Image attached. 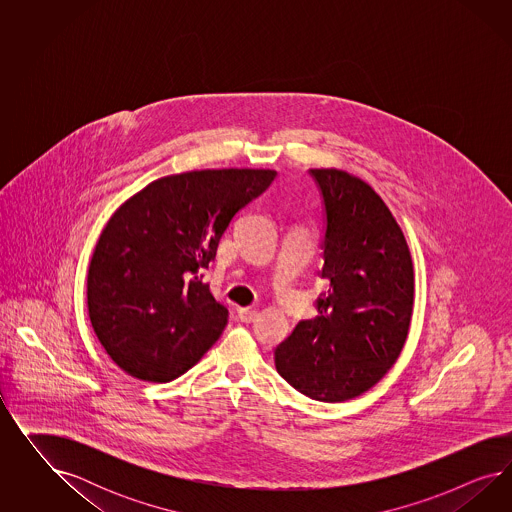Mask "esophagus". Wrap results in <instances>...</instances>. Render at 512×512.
Returning a JSON list of instances; mask_svg holds the SVG:
<instances>
[{
    "label": "esophagus",
    "instance_id": "obj_1",
    "mask_svg": "<svg viewBox=\"0 0 512 512\" xmlns=\"http://www.w3.org/2000/svg\"><path fill=\"white\" fill-rule=\"evenodd\" d=\"M257 311L255 310H249V308H240L238 310V319L242 321V323H253L255 319H257Z\"/></svg>",
    "mask_w": 512,
    "mask_h": 512
}]
</instances>
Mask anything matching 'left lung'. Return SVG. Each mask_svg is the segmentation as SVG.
Wrapping results in <instances>:
<instances>
[{"label": "left lung", "instance_id": "8db88e82", "mask_svg": "<svg viewBox=\"0 0 512 512\" xmlns=\"http://www.w3.org/2000/svg\"><path fill=\"white\" fill-rule=\"evenodd\" d=\"M326 208L325 295L319 315L279 343L276 370L317 402H345L377 385L400 357L415 304L402 227L373 187L341 169H311Z\"/></svg>", "mask_w": 512, "mask_h": 512}]
</instances>
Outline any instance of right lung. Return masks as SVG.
<instances>
[{
  "label": "right lung",
  "mask_w": 512,
  "mask_h": 512,
  "mask_svg": "<svg viewBox=\"0 0 512 512\" xmlns=\"http://www.w3.org/2000/svg\"><path fill=\"white\" fill-rule=\"evenodd\" d=\"M270 169L161 176L110 216L88 268L93 332L125 373L167 383L219 340L227 310L202 272L231 219L268 189Z\"/></svg>",
  "instance_id": "obj_1"
}]
</instances>
